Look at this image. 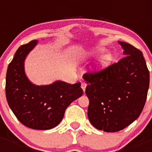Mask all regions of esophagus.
Wrapping results in <instances>:
<instances>
[{
  "instance_id": "1",
  "label": "esophagus",
  "mask_w": 152,
  "mask_h": 152,
  "mask_svg": "<svg viewBox=\"0 0 152 152\" xmlns=\"http://www.w3.org/2000/svg\"><path fill=\"white\" fill-rule=\"evenodd\" d=\"M86 87H87V84H85V83H82V84H81V88H82V90H83V91H85V89H86Z\"/></svg>"
}]
</instances>
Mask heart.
<instances>
[{
	"instance_id": "b5f03b06",
	"label": "heart",
	"mask_w": 152,
	"mask_h": 152,
	"mask_svg": "<svg viewBox=\"0 0 152 152\" xmlns=\"http://www.w3.org/2000/svg\"><path fill=\"white\" fill-rule=\"evenodd\" d=\"M104 49L101 48L100 46L93 47L91 49H87L84 50L79 52L77 54V59L80 61H84L87 59H89L91 58L96 57V56H100L104 52ZM111 60V56L109 54L103 55L100 56L98 59L97 62L95 66V69L98 72L102 71L105 68H107V65L109 64L110 61Z\"/></svg>"
}]
</instances>
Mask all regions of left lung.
<instances>
[{"mask_svg":"<svg viewBox=\"0 0 152 152\" xmlns=\"http://www.w3.org/2000/svg\"><path fill=\"white\" fill-rule=\"evenodd\" d=\"M125 57L96 73L84 75L89 99L88 116L99 130L115 132L133 123L142 113L149 87V72L140 50L118 41Z\"/></svg>","mask_w":152,"mask_h":152,"instance_id":"1","label":"left lung"}]
</instances>
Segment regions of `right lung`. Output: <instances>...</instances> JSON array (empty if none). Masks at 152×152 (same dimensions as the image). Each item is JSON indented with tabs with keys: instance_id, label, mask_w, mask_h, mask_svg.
<instances>
[{
	"instance_id": "1",
	"label": "right lung",
	"mask_w": 152,
	"mask_h": 152,
	"mask_svg": "<svg viewBox=\"0 0 152 152\" xmlns=\"http://www.w3.org/2000/svg\"><path fill=\"white\" fill-rule=\"evenodd\" d=\"M38 43L33 40L21 45L9 64L6 75V97L16 117L24 126L47 130L59 124L67 107L82 96L80 83L70 84L56 80L47 85H36L26 76L24 62Z\"/></svg>"
}]
</instances>
